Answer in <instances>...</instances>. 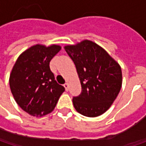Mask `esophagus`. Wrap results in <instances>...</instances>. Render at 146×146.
<instances>
[{"instance_id": "esophagus-1", "label": "esophagus", "mask_w": 146, "mask_h": 146, "mask_svg": "<svg viewBox=\"0 0 146 146\" xmlns=\"http://www.w3.org/2000/svg\"><path fill=\"white\" fill-rule=\"evenodd\" d=\"M64 87L65 88H66V90L67 91V90L69 89V84H68V83H66L64 84Z\"/></svg>"}]
</instances>
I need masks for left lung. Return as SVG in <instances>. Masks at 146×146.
<instances>
[{
	"label": "left lung",
	"instance_id": "1",
	"mask_svg": "<svg viewBox=\"0 0 146 146\" xmlns=\"http://www.w3.org/2000/svg\"><path fill=\"white\" fill-rule=\"evenodd\" d=\"M64 48L76 65L81 84V94L73 98L75 109L87 117L102 115L120 91L121 66L103 48L88 40Z\"/></svg>",
	"mask_w": 146,
	"mask_h": 146
}]
</instances>
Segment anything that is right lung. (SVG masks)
<instances>
[{
	"label": "right lung",
	"mask_w": 146,
	"mask_h": 146,
	"mask_svg": "<svg viewBox=\"0 0 146 146\" xmlns=\"http://www.w3.org/2000/svg\"><path fill=\"white\" fill-rule=\"evenodd\" d=\"M61 46L37 44L21 53L9 76V87L15 102L32 116L41 117L51 113L65 91L50 70L51 59Z\"/></svg>",
	"instance_id": "obj_1"
}]
</instances>
